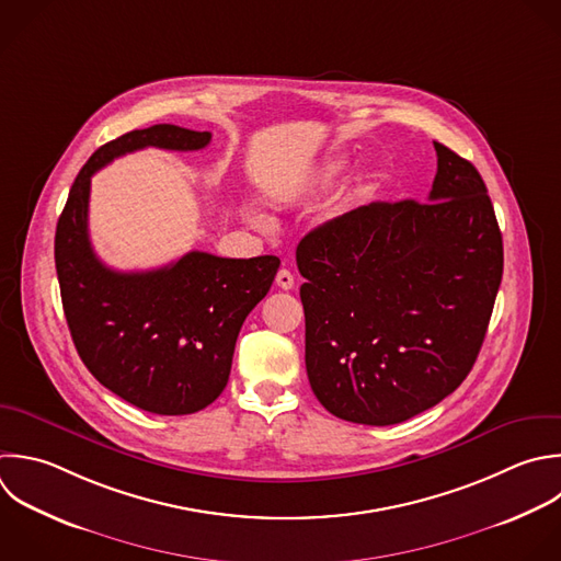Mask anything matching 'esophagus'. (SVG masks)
I'll return each mask as SVG.
<instances>
[{
    "mask_svg": "<svg viewBox=\"0 0 561 561\" xmlns=\"http://www.w3.org/2000/svg\"><path fill=\"white\" fill-rule=\"evenodd\" d=\"M276 285L280 287V289H294V274L289 272V270H280L278 274H276Z\"/></svg>",
    "mask_w": 561,
    "mask_h": 561,
    "instance_id": "1",
    "label": "esophagus"
}]
</instances>
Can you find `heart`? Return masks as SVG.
<instances>
[{
  "label": "heart",
  "instance_id": "b5f03b06",
  "mask_svg": "<svg viewBox=\"0 0 561 561\" xmlns=\"http://www.w3.org/2000/svg\"><path fill=\"white\" fill-rule=\"evenodd\" d=\"M351 167V156L346 153H340V156H333L331 160L324 162V167L316 173L313 182H311V188L316 191H324L329 186H333ZM370 195V186L368 184H359L355 191H353V197L351 199H364Z\"/></svg>",
  "mask_w": 561,
  "mask_h": 561
}]
</instances>
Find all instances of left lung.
Wrapping results in <instances>:
<instances>
[{"instance_id":"obj_1","label":"left lung","mask_w":561,"mask_h":561,"mask_svg":"<svg viewBox=\"0 0 561 561\" xmlns=\"http://www.w3.org/2000/svg\"><path fill=\"white\" fill-rule=\"evenodd\" d=\"M427 202H373L309 232L305 364L337 419L401 423L451 394L482 346L502 234L471 162L440 142Z\"/></svg>"}]
</instances>
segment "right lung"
Here are the masks:
<instances>
[{
	"label": "right lung",
	"instance_id": "add662e5",
	"mask_svg": "<svg viewBox=\"0 0 561 561\" xmlns=\"http://www.w3.org/2000/svg\"><path fill=\"white\" fill-rule=\"evenodd\" d=\"M210 138V131L153 125L103 145L77 175L57 224L61 300L83 364L114 394L153 414H193L224 392L241 324L270 291L280 261L195 250L160 270L116 272L90 241V184L125 153L197 151Z\"/></svg>",
	"mask_w": 561,
	"mask_h": 561
}]
</instances>
